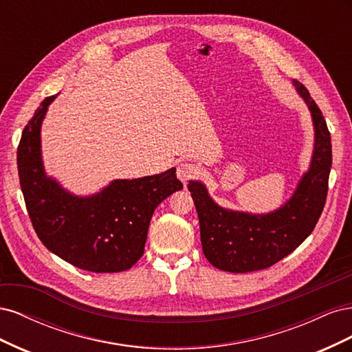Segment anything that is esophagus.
<instances>
[{
  "instance_id": "obj_1",
  "label": "esophagus",
  "mask_w": 352,
  "mask_h": 352,
  "mask_svg": "<svg viewBox=\"0 0 352 352\" xmlns=\"http://www.w3.org/2000/svg\"><path fill=\"white\" fill-rule=\"evenodd\" d=\"M176 175L179 177L180 182L186 184L189 179H192L198 175V167L192 163H188V162H184L177 164V170H176Z\"/></svg>"
}]
</instances>
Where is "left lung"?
<instances>
[{
    "mask_svg": "<svg viewBox=\"0 0 352 352\" xmlns=\"http://www.w3.org/2000/svg\"><path fill=\"white\" fill-rule=\"evenodd\" d=\"M292 85L311 113L314 150L310 167L282 207L265 214L223 208L212 201L204 184L189 180L188 189L199 219L202 252L216 269L232 273L267 269L300 247L320 219L332 167L330 133L310 92L298 80H292Z\"/></svg>",
    "mask_w": 352,
    "mask_h": 352,
    "instance_id": "left-lung-1",
    "label": "left lung"
}]
</instances>
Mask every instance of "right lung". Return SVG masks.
Listing matches in <instances>:
<instances>
[{
  "instance_id": "right-lung-1",
  "label": "right lung",
  "mask_w": 352,
  "mask_h": 352,
  "mask_svg": "<svg viewBox=\"0 0 352 352\" xmlns=\"http://www.w3.org/2000/svg\"><path fill=\"white\" fill-rule=\"evenodd\" d=\"M45 98L26 124L17 148V168L26 208L38 238L74 267L94 273L131 269L142 257L148 228L160 202L184 185L176 168L138 179H116L100 192L79 197L45 173L41 126Z\"/></svg>"
}]
</instances>
